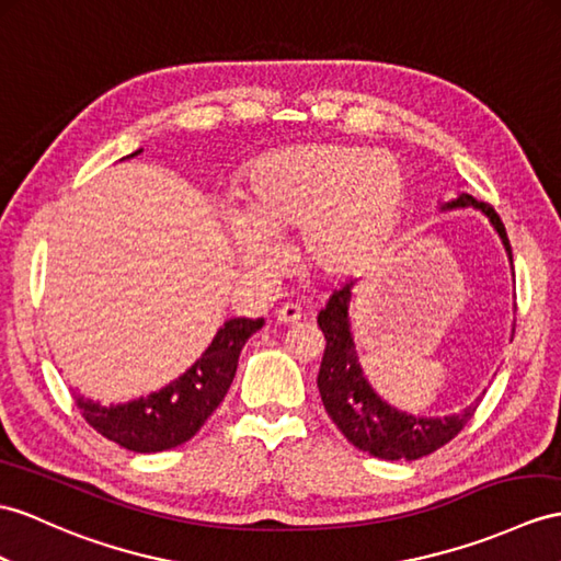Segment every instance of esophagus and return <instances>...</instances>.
<instances>
[{"mask_svg":"<svg viewBox=\"0 0 561 561\" xmlns=\"http://www.w3.org/2000/svg\"><path fill=\"white\" fill-rule=\"evenodd\" d=\"M276 319L280 323H297L299 319H302V311H299V307H295V305H283L276 311Z\"/></svg>","mask_w":561,"mask_h":561,"instance_id":"esophagus-1","label":"esophagus"}]
</instances>
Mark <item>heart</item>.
Wrapping results in <instances>:
<instances>
[{"label": "heart", "mask_w": 561, "mask_h": 561, "mask_svg": "<svg viewBox=\"0 0 561 561\" xmlns=\"http://www.w3.org/2000/svg\"><path fill=\"white\" fill-rule=\"evenodd\" d=\"M407 197L402 161L359 145H305L259 159L242 207L224 209L240 264L271 273L280 238L299 230V254L321 276H350L386 250Z\"/></svg>", "instance_id": "heart-1"}]
</instances>
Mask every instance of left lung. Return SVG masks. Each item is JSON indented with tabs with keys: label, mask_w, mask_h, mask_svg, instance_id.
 Returning a JSON list of instances; mask_svg holds the SVG:
<instances>
[{
	"label": "left lung",
	"mask_w": 561,
	"mask_h": 561,
	"mask_svg": "<svg viewBox=\"0 0 561 561\" xmlns=\"http://www.w3.org/2000/svg\"><path fill=\"white\" fill-rule=\"evenodd\" d=\"M457 207L481 209L500 233L504 250H507L512 259L507 230H504L502 218L490 204L476 202L471 195L463 193L457 199L443 204V209ZM352 285L354 280H347L343 288H337L328 297L325 309L319 311V328L325 337V350L317 383L325 412L333 419L335 426L343 431L345 438L368 455L390 461H414L419 457H426L447 445L467 426L481 398L463 409V412L449 416H414L380 400L362 371L350 333L347 311Z\"/></svg>",
	"instance_id": "8db88e82"
}]
</instances>
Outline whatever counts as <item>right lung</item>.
Returning <instances> with one entry per match:
<instances>
[{
    "label": "right lung",
    "mask_w": 561,
    "mask_h": 561,
    "mask_svg": "<svg viewBox=\"0 0 561 561\" xmlns=\"http://www.w3.org/2000/svg\"><path fill=\"white\" fill-rule=\"evenodd\" d=\"M262 325L264 319H230L218 328L202 357L167 388L140 400L108 407L76 394L80 414L106 440L130 453H163L183 445L224 402L238 371L240 352Z\"/></svg>",
    "instance_id": "obj_1"
}]
</instances>
